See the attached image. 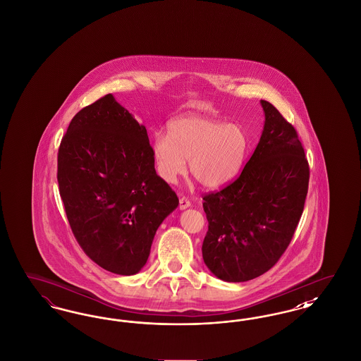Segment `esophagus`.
Here are the masks:
<instances>
[{
    "mask_svg": "<svg viewBox=\"0 0 361 361\" xmlns=\"http://www.w3.org/2000/svg\"><path fill=\"white\" fill-rule=\"evenodd\" d=\"M178 207H180V209H185V208H188V207H190V202H189L187 197H180V202H178Z\"/></svg>",
    "mask_w": 361,
    "mask_h": 361,
    "instance_id": "esophagus-1",
    "label": "esophagus"
}]
</instances>
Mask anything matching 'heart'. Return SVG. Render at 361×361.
Listing matches in <instances>:
<instances>
[{
	"label": "heart",
	"instance_id": "heart-1",
	"mask_svg": "<svg viewBox=\"0 0 361 361\" xmlns=\"http://www.w3.org/2000/svg\"><path fill=\"white\" fill-rule=\"evenodd\" d=\"M249 137L240 124L200 115H187L169 123L168 135L157 133L152 155L158 176L174 184L187 171L208 189L230 183L243 165Z\"/></svg>",
	"mask_w": 361,
	"mask_h": 361
}]
</instances>
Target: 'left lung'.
Masks as SVG:
<instances>
[{
	"label": "left lung",
	"mask_w": 361,
	"mask_h": 361,
	"mask_svg": "<svg viewBox=\"0 0 361 361\" xmlns=\"http://www.w3.org/2000/svg\"><path fill=\"white\" fill-rule=\"evenodd\" d=\"M265 124L240 176L203 196L202 252L218 279L240 283L268 272L288 247L303 214L310 168L291 123L261 100Z\"/></svg>",
	"instance_id": "left-lung-1"
}]
</instances>
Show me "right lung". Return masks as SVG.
<instances>
[{
  "mask_svg": "<svg viewBox=\"0 0 361 361\" xmlns=\"http://www.w3.org/2000/svg\"><path fill=\"white\" fill-rule=\"evenodd\" d=\"M145 126L109 93L70 121L58 150V184L71 231L105 271L137 274L178 197L155 173Z\"/></svg>",
  "mask_w": 361,
  "mask_h": 361,
  "instance_id": "add662e5",
  "label": "right lung"
}]
</instances>
